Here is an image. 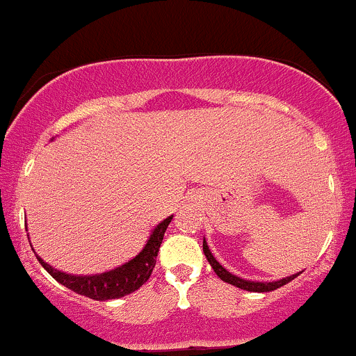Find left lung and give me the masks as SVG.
I'll list each match as a JSON object with an SVG mask.
<instances>
[{"instance_id":"1","label":"left lung","mask_w":356,"mask_h":356,"mask_svg":"<svg viewBox=\"0 0 356 356\" xmlns=\"http://www.w3.org/2000/svg\"><path fill=\"white\" fill-rule=\"evenodd\" d=\"M203 252H204V256H207L208 263L211 264V268L215 269V273L218 275L220 280H223V282L228 283V285H234V286L241 288V290H245V291H256V293L273 291V290H276V288L290 283L291 280L297 278V276L302 273V271L295 273V275H290V276H286V278H282V280H276V282H252V280H245V278H241V276H237V275H232L227 268H223L222 264L216 261V257L211 254L207 238L204 237H203Z\"/></svg>"}]
</instances>
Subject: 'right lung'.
I'll return each mask as SVG.
<instances>
[{"mask_svg": "<svg viewBox=\"0 0 356 356\" xmlns=\"http://www.w3.org/2000/svg\"><path fill=\"white\" fill-rule=\"evenodd\" d=\"M170 222L172 215L167 216L163 222H160L159 225L153 228L147 244H145L143 249L133 259L121 264L119 268L111 269V271L100 273V275H70V273L52 268L51 264H47L37 254L35 256L37 261L42 264V268L49 273L56 282H59L61 285L73 290L74 293L85 295V297L93 298V300H114V298H121L124 295L133 293V291H136L138 288L148 282L149 275H152L153 268H155L160 244L163 241V234H165Z\"/></svg>", "mask_w": 356, "mask_h": 356, "instance_id": "right-lung-1", "label": "right lung"}]
</instances>
